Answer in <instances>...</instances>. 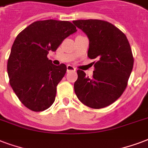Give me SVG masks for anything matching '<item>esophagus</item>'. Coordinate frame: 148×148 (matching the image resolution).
<instances>
[{
	"instance_id": "esophagus-1",
	"label": "esophagus",
	"mask_w": 148,
	"mask_h": 148,
	"mask_svg": "<svg viewBox=\"0 0 148 148\" xmlns=\"http://www.w3.org/2000/svg\"><path fill=\"white\" fill-rule=\"evenodd\" d=\"M75 72V67H73V65H67V72L69 73V72Z\"/></svg>"
}]
</instances>
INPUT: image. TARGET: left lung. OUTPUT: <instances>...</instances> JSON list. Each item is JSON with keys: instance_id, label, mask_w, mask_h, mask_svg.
<instances>
[{"instance_id": "1", "label": "left lung", "mask_w": 148, "mask_h": 148, "mask_svg": "<svg viewBox=\"0 0 148 148\" xmlns=\"http://www.w3.org/2000/svg\"><path fill=\"white\" fill-rule=\"evenodd\" d=\"M73 23L88 37V57L97 60L93 62L92 77L86 76L82 70L77 71L75 94L91 108L107 107L123 94L127 86L134 62L130 43L120 29L106 21L87 19Z\"/></svg>"}]
</instances>
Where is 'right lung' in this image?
I'll return each instance as SVG.
<instances>
[{"instance_id": "1", "label": "right lung", "mask_w": 148, "mask_h": 148, "mask_svg": "<svg viewBox=\"0 0 148 148\" xmlns=\"http://www.w3.org/2000/svg\"><path fill=\"white\" fill-rule=\"evenodd\" d=\"M68 21H36L16 36L8 60L10 85L25 107L42 112L52 105L57 86L64 77L65 64L54 65L47 58L66 37L76 32Z\"/></svg>"}]
</instances>
